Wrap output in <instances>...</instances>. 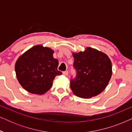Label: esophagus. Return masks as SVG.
I'll return each mask as SVG.
<instances>
[{"label":"esophagus","instance_id":"esophagus-1","mask_svg":"<svg viewBox=\"0 0 132 132\" xmlns=\"http://www.w3.org/2000/svg\"><path fill=\"white\" fill-rule=\"evenodd\" d=\"M63 75H64V76H68V71H63Z\"/></svg>","mask_w":132,"mask_h":132}]
</instances>
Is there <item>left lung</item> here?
<instances>
[{
  "label": "left lung",
  "instance_id": "left-lung-1",
  "mask_svg": "<svg viewBox=\"0 0 132 132\" xmlns=\"http://www.w3.org/2000/svg\"><path fill=\"white\" fill-rule=\"evenodd\" d=\"M75 77L70 79V88L76 95L91 98L100 94L112 76V63L106 54L94 48L73 53Z\"/></svg>",
  "mask_w": 132,
  "mask_h": 132
}]
</instances>
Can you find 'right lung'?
Returning <instances> with one entry per match:
<instances>
[{"instance_id":"right-lung-1","label":"right lung","mask_w":132,"mask_h":132,"mask_svg":"<svg viewBox=\"0 0 132 132\" xmlns=\"http://www.w3.org/2000/svg\"><path fill=\"white\" fill-rule=\"evenodd\" d=\"M53 50L41 45L35 46L19 57L15 63L17 78L27 91L43 94L51 88L53 81L62 72L57 70L58 61Z\"/></svg>"}]
</instances>
